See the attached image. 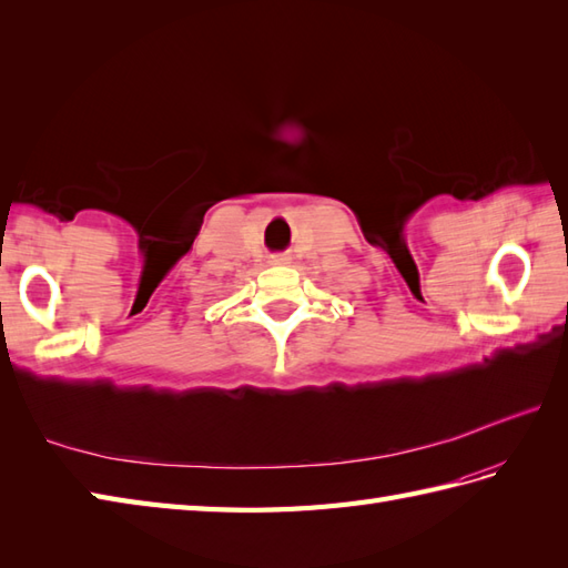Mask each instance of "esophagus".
Listing matches in <instances>:
<instances>
[{
	"instance_id": "esophagus-1",
	"label": "esophagus",
	"mask_w": 568,
	"mask_h": 568,
	"mask_svg": "<svg viewBox=\"0 0 568 568\" xmlns=\"http://www.w3.org/2000/svg\"><path fill=\"white\" fill-rule=\"evenodd\" d=\"M286 262H288L286 255H272L270 257V264H286Z\"/></svg>"
}]
</instances>
